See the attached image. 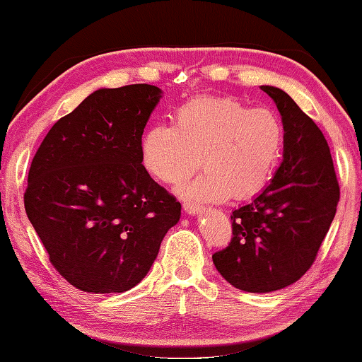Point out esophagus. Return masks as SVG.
<instances>
[{"instance_id": "obj_1", "label": "esophagus", "mask_w": 362, "mask_h": 362, "mask_svg": "<svg viewBox=\"0 0 362 362\" xmlns=\"http://www.w3.org/2000/svg\"><path fill=\"white\" fill-rule=\"evenodd\" d=\"M183 211L187 212V214H198V212L203 211V206H199L197 203H192V202H183Z\"/></svg>"}]
</instances>
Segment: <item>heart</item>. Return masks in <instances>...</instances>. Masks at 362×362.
<instances>
[{"label":"heart","mask_w":362,"mask_h":362,"mask_svg":"<svg viewBox=\"0 0 362 362\" xmlns=\"http://www.w3.org/2000/svg\"><path fill=\"white\" fill-rule=\"evenodd\" d=\"M172 125H153L141 140L143 165L158 180L182 185L206 170L187 197L219 202L246 198L271 180L285 143L280 116L232 96H202L174 111Z\"/></svg>","instance_id":"1"}]
</instances>
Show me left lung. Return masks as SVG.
I'll list each match as a JSON object with an SVG mask.
<instances>
[{"mask_svg": "<svg viewBox=\"0 0 362 362\" xmlns=\"http://www.w3.org/2000/svg\"><path fill=\"white\" fill-rule=\"evenodd\" d=\"M282 116L284 160L253 202L230 216L232 240L212 255L228 284L269 293L300 280L313 266L340 199L322 132L284 90L262 85Z\"/></svg>", "mask_w": 362, "mask_h": 362, "instance_id": "left-lung-1", "label": "left lung"}]
</instances>
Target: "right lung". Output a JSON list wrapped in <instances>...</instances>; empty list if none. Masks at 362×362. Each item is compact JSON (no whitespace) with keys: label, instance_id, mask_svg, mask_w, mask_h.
<instances>
[{"label":"right lung","instance_id":"1","mask_svg":"<svg viewBox=\"0 0 362 362\" xmlns=\"http://www.w3.org/2000/svg\"><path fill=\"white\" fill-rule=\"evenodd\" d=\"M160 93L148 83L96 90L33 156L27 217L49 262L78 290L134 288L180 219V203L141 164V135Z\"/></svg>","mask_w":362,"mask_h":362}]
</instances>
